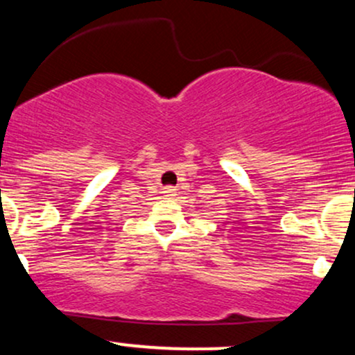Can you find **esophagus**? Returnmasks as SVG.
Returning <instances> with one entry per match:
<instances>
[{
  "label": "esophagus",
  "instance_id": "obj_1",
  "mask_svg": "<svg viewBox=\"0 0 355 355\" xmlns=\"http://www.w3.org/2000/svg\"><path fill=\"white\" fill-rule=\"evenodd\" d=\"M163 193H165V197H175L177 196V189L175 187H166V189H163Z\"/></svg>",
  "mask_w": 355,
  "mask_h": 355
}]
</instances>
